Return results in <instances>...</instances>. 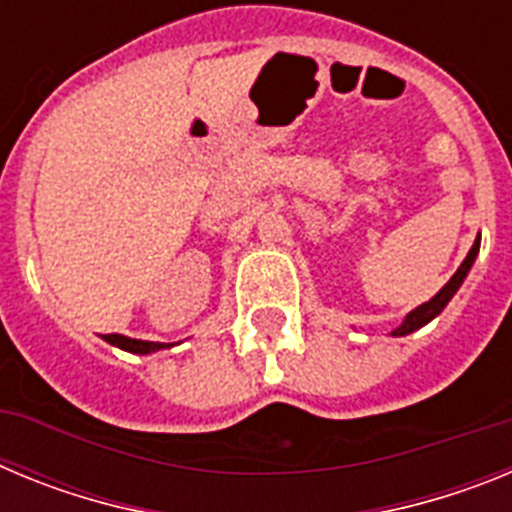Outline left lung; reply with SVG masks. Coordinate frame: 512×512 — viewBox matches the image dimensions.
<instances>
[{
  "label": "left lung",
  "instance_id": "8db88e82",
  "mask_svg": "<svg viewBox=\"0 0 512 512\" xmlns=\"http://www.w3.org/2000/svg\"><path fill=\"white\" fill-rule=\"evenodd\" d=\"M477 253H479V235H477V241H474V246L469 248L467 259L461 261V266H459V269H456L454 277H451L449 282L443 284L441 292H438L436 297H431V300H428V302H423V305L415 307L413 312H408V318L402 320L400 328L392 330V336H408V333H413V330L423 328L425 323H431V320L436 318L438 312H441L443 307L449 305L451 297L456 295V289H459L461 284H464V279H467V274H469V269H472L474 259H477Z\"/></svg>",
  "mask_w": 512,
  "mask_h": 512
}]
</instances>
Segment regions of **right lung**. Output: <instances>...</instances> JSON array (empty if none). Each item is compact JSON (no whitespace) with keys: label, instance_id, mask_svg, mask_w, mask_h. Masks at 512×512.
Segmentation results:
<instances>
[{"label":"right lung","instance_id":"right-lung-1","mask_svg":"<svg viewBox=\"0 0 512 512\" xmlns=\"http://www.w3.org/2000/svg\"><path fill=\"white\" fill-rule=\"evenodd\" d=\"M104 341L112 343V346H117V348H122V351H130V354H153V351H161V348H169V343L138 341V338L120 336V333H110V336H104Z\"/></svg>","mask_w":512,"mask_h":512}]
</instances>
